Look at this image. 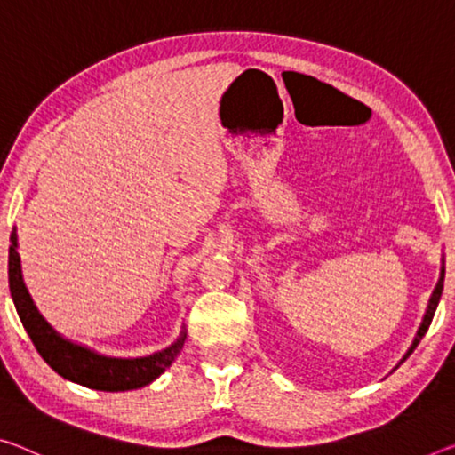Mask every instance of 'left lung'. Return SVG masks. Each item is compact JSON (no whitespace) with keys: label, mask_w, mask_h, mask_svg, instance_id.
<instances>
[{"label":"left lung","mask_w":455,"mask_h":455,"mask_svg":"<svg viewBox=\"0 0 455 455\" xmlns=\"http://www.w3.org/2000/svg\"><path fill=\"white\" fill-rule=\"evenodd\" d=\"M443 278H445V267H442V276H439V283H437L435 289H433V295H431V299H429L427 311H425V317H423V321H421V327H419V331H417V338H415V341H413V346L409 347V352L404 354V358H403L401 362H404V360L409 358L411 354H413V349L419 346V341H421V339H423V335L427 333L429 325H431V319H433V315H435V309H437V305H439V299H442ZM401 362H398V364H401Z\"/></svg>","instance_id":"1"}]
</instances>
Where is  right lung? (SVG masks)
I'll list each match as a JSON object with an SVG mask.
<instances>
[{"mask_svg": "<svg viewBox=\"0 0 455 455\" xmlns=\"http://www.w3.org/2000/svg\"><path fill=\"white\" fill-rule=\"evenodd\" d=\"M12 246L8 256V278L10 292L16 305V311L22 321L26 333L30 335L34 347L38 349L42 360L51 366L62 379L81 384V387L106 390V393H120V390L142 388L156 380L166 368L172 364L177 354L183 349L187 333L180 331L179 339L163 352H156L144 358H109L89 349L85 346L73 344L46 323L40 315L36 305L28 292L22 267L18 256V235L12 232Z\"/></svg>", "mask_w": 455, "mask_h": 455, "instance_id": "obj_1", "label": "right lung"}]
</instances>
